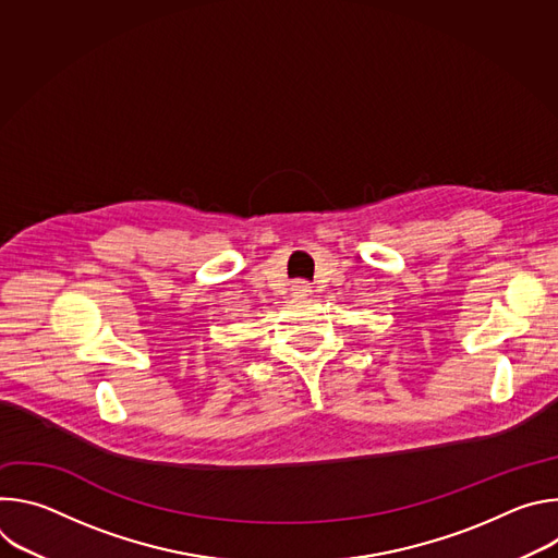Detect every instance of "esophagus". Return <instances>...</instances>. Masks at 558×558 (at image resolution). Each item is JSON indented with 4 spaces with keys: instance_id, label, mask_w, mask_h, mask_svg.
I'll use <instances>...</instances> for the list:
<instances>
[{
    "instance_id": "1",
    "label": "esophagus",
    "mask_w": 558,
    "mask_h": 558,
    "mask_svg": "<svg viewBox=\"0 0 558 558\" xmlns=\"http://www.w3.org/2000/svg\"><path fill=\"white\" fill-rule=\"evenodd\" d=\"M291 291H293V295H308V293H311V287H308V282H304V280H295V282L291 284Z\"/></svg>"
}]
</instances>
